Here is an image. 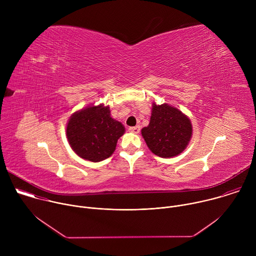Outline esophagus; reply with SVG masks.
<instances>
[{
	"label": "esophagus",
	"instance_id": "1",
	"mask_svg": "<svg viewBox=\"0 0 256 256\" xmlns=\"http://www.w3.org/2000/svg\"><path fill=\"white\" fill-rule=\"evenodd\" d=\"M140 130V126H136L128 128V132H134V134H138Z\"/></svg>",
	"mask_w": 256,
	"mask_h": 256
}]
</instances>
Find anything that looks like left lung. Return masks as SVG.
<instances>
[{"instance_id":"1","label":"left lung","mask_w":256,"mask_h":256,"mask_svg":"<svg viewBox=\"0 0 256 256\" xmlns=\"http://www.w3.org/2000/svg\"><path fill=\"white\" fill-rule=\"evenodd\" d=\"M192 134L188 118L168 104H153L150 124L142 130L149 149L162 158L179 155L186 148Z\"/></svg>"}]
</instances>
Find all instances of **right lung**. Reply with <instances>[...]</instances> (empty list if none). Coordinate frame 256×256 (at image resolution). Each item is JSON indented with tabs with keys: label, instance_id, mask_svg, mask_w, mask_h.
Here are the masks:
<instances>
[{
	"label": "right lung",
	"instance_id": "1",
	"mask_svg": "<svg viewBox=\"0 0 256 256\" xmlns=\"http://www.w3.org/2000/svg\"><path fill=\"white\" fill-rule=\"evenodd\" d=\"M124 126L112 118L109 107L89 106L72 114L66 126L72 149L83 159L99 162L112 156Z\"/></svg>",
	"mask_w": 256,
	"mask_h": 256
}]
</instances>
